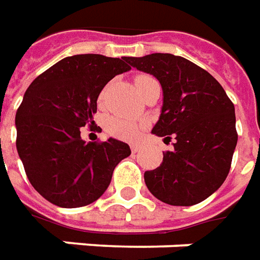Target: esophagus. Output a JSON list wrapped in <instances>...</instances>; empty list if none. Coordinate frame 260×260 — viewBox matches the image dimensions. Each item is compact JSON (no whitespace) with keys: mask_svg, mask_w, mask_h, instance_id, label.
I'll return each mask as SVG.
<instances>
[{"mask_svg":"<svg viewBox=\"0 0 260 260\" xmlns=\"http://www.w3.org/2000/svg\"><path fill=\"white\" fill-rule=\"evenodd\" d=\"M130 148H132V151H133V152H137V151H140V148H141V145H140V144H132V145H130Z\"/></svg>","mask_w":260,"mask_h":260,"instance_id":"1","label":"esophagus"}]
</instances>
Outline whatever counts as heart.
Listing matches in <instances>:
<instances>
[{"mask_svg": "<svg viewBox=\"0 0 260 260\" xmlns=\"http://www.w3.org/2000/svg\"><path fill=\"white\" fill-rule=\"evenodd\" d=\"M154 80L150 75H139L136 77V86L139 88L140 85H143L145 81ZM144 127L143 121H134L127 120V119H120V117H115L110 119L108 123V133L110 136H113L116 139L120 140H134L137 139V136L140 134V130Z\"/></svg>", "mask_w": 260, "mask_h": 260, "instance_id": "b5f03b06", "label": "heart"}]
</instances>
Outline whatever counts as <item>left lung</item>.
Wrapping results in <instances>:
<instances>
[{
    "mask_svg": "<svg viewBox=\"0 0 260 260\" xmlns=\"http://www.w3.org/2000/svg\"><path fill=\"white\" fill-rule=\"evenodd\" d=\"M130 66L151 74L162 86L164 104L152 134L175 137L174 151L144 174L154 196L171 206H193L227 178L238 134L235 109L218 81L183 57L154 53L128 57Z\"/></svg>",
    "mask_w": 260,
    "mask_h": 260,
    "instance_id": "obj_1",
    "label": "left lung"
}]
</instances>
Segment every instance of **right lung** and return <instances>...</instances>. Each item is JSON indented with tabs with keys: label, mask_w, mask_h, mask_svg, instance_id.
Here are the masks:
<instances>
[{
	"label": "right lung",
	"mask_w": 260,
	"mask_h": 260,
	"mask_svg": "<svg viewBox=\"0 0 260 260\" xmlns=\"http://www.w3.org/2000/svg\"><path fill=\"white\" fill-rule=\"evenodd\" d=\"M128 57H66L40 74L16 112V150L32 186L64 209L93 203L108 189L116 165L130 147L109 139L85 143L81 127L92 128L104 86L126 73Z\"/></svg>",
	"instance_id": "add662e5"
}]
</instances>
